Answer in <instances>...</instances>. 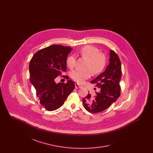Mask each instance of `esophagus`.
<instances>
[{
  "label": "esophagus",
  "mask_w": 153,
  "mask_h": 153,
  "mask_svg": "<svg viewBox=\"0 0 153 153\" xmlns=\"http://www.w3.org/2000/svg\"><path fill=\"white\" fill-rule=\"evenodd\" d=\"M75 88H76V89H79V88H82V87L79 84H77V83H75Z\"/></svg>",
  "instance_id": "34e87169"
}]
</instances>
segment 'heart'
Here are the masks:
<instances>
[{"instance_id":"b5f03b06","label":"heart","mask_w":153,"mask_h":153,"mask_svg":"<svg viewBox=\"0 0 153 153\" xmlns=\"http://www.w3.org/2000/svg\"><path fill=\"white\" fill-rule=\"evenodd\" d=\"M79 54L82 58L88 59L86 68L88 70H74L71 73V76L75 81L81 84L90 77L91 73L89 69L94 74H97L102 71L105 65L106 58L104 54L99 53V50L96 47L91 45L82 47L80 49ZM76 64V59L74 56L71 55L66 59V64L70 69H73Z\"/></svg>"}]
</instances>
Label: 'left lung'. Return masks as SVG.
I'll return each instance as SVG.
<instances>
[{"label": "left lung", "instance_id": "obj_1", "mask_svg": "<svg viewBox=\"0 0 153 153\" xmlns=\"http://www.w3.org/2000/svg\"><path fill=\"white\" fill-rule=\"evenodd\" d=\"M122 77L120 60L115 51H109V64L105 71L91 81L100 91L94 97L88 95L82 99L83 105L91 113L100 112L117 101L120 95L119 82Z\"/></svg>", "mask_w": 153, "mask_h": 153}]
</instances>
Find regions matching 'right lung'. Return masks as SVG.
<instances>
[{
  "label": "right lung",
  "mask_w": 153,
  "mask_h": 153,
  "mask_svg": "<svg viewBox=\"0 0 153 153\" xmlns=\"http://www.w3.org/2000/svg\"><path fill=\"white\" fill-rule=\"evenodd\" d=\"M72 48L53 45L33 56L29 64L30 81L36 89L40 104L45 108L54 111L61 107L74 89V82L56 84L55 79L66 70V58ZM69 79L68 76H64Z\"/></svg>",
  "instance_id": "add662e5"
}]
</instances>
